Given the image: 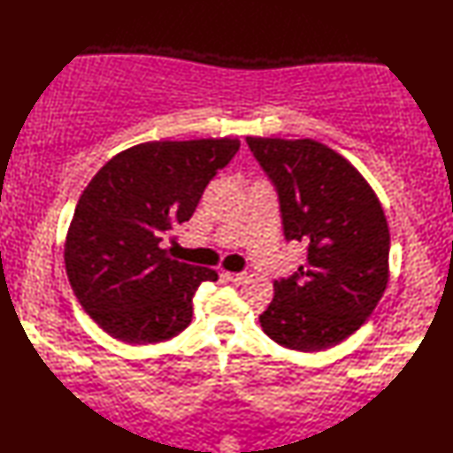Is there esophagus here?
<instances>
[{"label": "esophagus", "instance_id": "obj_1", "mask_svg": "<svg viewBox=\"0 0 453 453\" xmlns=\"http://www.w3.org/2000/svg\"><path fill=\"white\" fill-rule=\"evenodd\" d=\"M224 276L234 284H242L247 280V273H224Z\"/></svg>", "mask_w": 453, "mask_h": 453}]
</instances>
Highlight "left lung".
<instances>
[{"label":"left lung","mask_w":453,"mask_h":453,"mask_svg":"<svg viewBox=\"0 0 453 453\" xmlns=\"http://www.w3.org/2000/svg\"><path fill=\"white\" fill-rule=\"evenodd\" d=\"M280 198L284 235L305 265L274 280L263 331L290 350L319 352L358 331L389 280V227L360 171L310 138H247Z\"/></svg>","instance_id":"8db88e82"}]
</instances>
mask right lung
I'll return each mask as SVG.
<instances>
[{
    "mask_svg": "<svg viewBox=\"0 0 453 453\" xmlns=\"http://www.w3.org/2000/svg\"><path fill=\"white\" fill-rule=\"evenodd\" d=\"M237 138L146 142L109 159L85 187L65 235L67 280L112 339L156 344L185 331L211 268L175 261L161 243L195 214Z\"/></svg>",
    "mask_w": 453,
    "mask_h": 453,
    "instance_id": "add662e5",
    "label": "right lung"
}]
</instances>
